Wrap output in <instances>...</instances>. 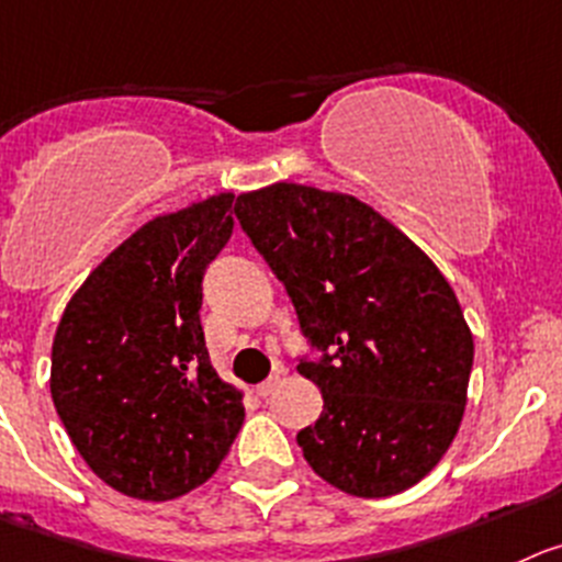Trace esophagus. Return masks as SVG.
Returning <instances> with one entry per match:
<instances>
[{
    "label": "esophagus",
    "instance_id": "obj_1",
    "mask_svg": "<svg viewBox=\"0 0 562 562\" xmlns=\"http://www.w3.org/2000/svg\"><path fill=\"white\" fill-rule=\"evenodd\" d=\"M280 382H282V376H280V374H271L269 380L260 382V385H257V393H260V396H263V400H269L271 393H274L277 387H280Z\"/></svg>",
    "mask_w": 562,
    "mask_h": 562
}]
</instances>
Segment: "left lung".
I'll return each instance as SVG.
<instances>
[{
    "mask_svg": "<svg viewBox=\"0 0 562 562\" xmlns=\"http://www.w3.org/2000/svg\"><path fill=\"white\" fill-rule=\"evenodd\" d=\"M240 229L285 285L316 355L324 411L296 443L322 480L382 499L438 465L465 411L474 338L438 266L346 193L277 182L240 193Z\"/></svg>",
    "mask_w": 562,
    "mask_h": 562,
    "instance_id": "1",
    "label": "left lung"
}]
</instances>
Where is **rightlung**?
<instances>
[{
	"label": "right lung",
	"mask_w": 562,
	"mask_h": 562,
	"mask_svg": "<svg viewBox=\"0 0 562 562\" xmlns=\"http://www.w3.org/2000/svg\"><path fill=\"white\" fill-rule=\"evenodd\" d=\"M233 193L130 235L66 305L52 344V402L99 480L166 502L216 474L244 402L210 366L202 280L233 235Z\"/></svg>",
	"instance_id": "1"
}]
</instances>
